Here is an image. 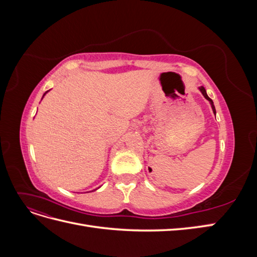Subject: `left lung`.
I'll use <instances>...</instances> for the list:
<instances>
[{"label": "left lung", "mask_w": 257, "mask_h": 257, "mask_svg": "<svg viewBox=\"0 0 257 257\" xmlns=\"http://www.w3.org/2000/svg\"><path fill=\"white\" fill-rule=\"evenodd\" d=\"M199 89V91L201 92V94H203L204 96H205V98L207 99V100H209V103H210V105H211V108H212V110H213V113L215 114V107H214V105H213V102H212V99L210 98L208 95H207V92H206V89L204 88V87H199L198 88Z\"/></svg>", "instance_id": "8db88e82"}]
</instances>
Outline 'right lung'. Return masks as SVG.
<instances>
[{
	"mask_svg": "<svg viewBox=\"0 0 257 257\" xmlns=\"http://www.w3.org/2000/svg\"><path fill=\"white\" fill-rule=\"evenodd\" d=\"M47 92H48V91H47ZM47 92H46V93H47ZM46 93H45V94H46ZM45 94H44V95H45ZM94 191H95V190H94ZM92 192H93V191H92Z\"/></svg>",
	"mask_w": 257,
	"mask_h": 257,
	"instance_id": "add662e5",
	"label": "right lung"
}]
</instances>
